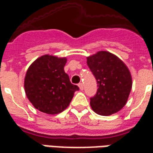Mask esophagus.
Instances as JSON below:
<instances>
[{
  "label": "esophagus",
  "instance_id": "1",
  "mask_svg": "<svg viewBox=\"0 0 153 153\" xmlns=\"http://www.w3.org/2000/svg\"><path fill=\"white\" fill-rule=\"evenodd\" d=\"M79 89L81 90V91L83 90V84H82V82H80L79 84Z\"/></svg>",
  "mask_w": 153,
  "mask_h": 153
}]
</instances>
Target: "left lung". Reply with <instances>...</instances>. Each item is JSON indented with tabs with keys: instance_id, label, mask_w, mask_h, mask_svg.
I'll list each match as a JSON object with an SVG mask.
<instances>
[{
	"instance_id": "left-lung-1",
	"label": "left lung",
	"mask_w": 153,
	"mask_h": 153,
	"mask_svg": "<svg viewBox=\"0 0 153 153\" xmlns=\"http://www.w3.org/2000/svg\"><path fill=\"white\" fill-rule=\"evenodd\" d=\"M87 64L97 82V94L90 99L95 113L108 116L124 107L132 88V79L126 64L114 54L100 51L87 57Z\"/></svg>"
}]
</instances>
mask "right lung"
<instances>
[{
    "label": "right lung",
    "instance_id": "obj_1",
    "mask_svg": "<svg viewBox=\"0 0 153 153\" xmlns=\"http://www.w3.org/2000/svg\"><path fill=\"white\" fill-rule=\"evenodd\" d=\"M67 60L44 55L29 66L24 79L26 95L39 111L57 114L67 108L74 91L79 88L74 85L64 71Z\"/></svg>",
    "mask_w": 153,
    "mask_h": 153
}]
</instances>
